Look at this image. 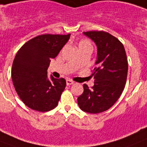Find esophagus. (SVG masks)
Returning <instances> with one entry per match:
<instances>
[{
  "instance_id": "1",
  "label": "esophagus",
  "mask_w": 147,
  "mask_h": 147,
  "mask_svg": "<svg viewBox=\"0 0 147 147\" xmlns=\"http://www.w3.org/2000/svg\"><path fill=\"white\" fill-rule=\"evenodd\" d=\"M74 84V81H71V80L70 79H67L66 80V85H68V86H69V85H71L73 84Z\"/></svg>"
}]
</instances>
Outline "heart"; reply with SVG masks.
<instances>
[{
	"mask_svg": "<svg viewBox=\"0 0 147 147\" xmlns=\"http://www.w3.org/2000/svg\"><path fill=\"white\" fill-rule=\"evenodd\" d=\"M84 47H89V48H91V43L90 42L87 40V39H82L79 42V44H78V48H84Z\"/></svg>",
	"mask_w": 147,
	"mask_h": 147,
	"instance_id": "b5f03b06",
	"label": "heart"
}]
</instances>
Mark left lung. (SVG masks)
I'll return each mask as SVG.
<instances>
[{"label": "left lung", "mask_w": 147, "mask_h": 147, "mask_svg": "<svg viewBox=\"0 0 147 147\" xmlns=\"http://www.w3.org/2000/svg\"><path fill=\"white\" fill-rule=\"evenodd\" d=\"M83 34L96 45V67L91 75L93 87L83 85L84 92L78 98V104L83 111L98 113L112 107L123 92L128 73L127 57L121 42L111 34L105 31Z\"/></svg>", "instance_id": "8db88e82"}]
</instances>
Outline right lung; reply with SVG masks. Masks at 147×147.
Returning a JSON list of instances; mask_svg holds the SVG:
<instances>
[{
    "label": "right lung",
    "mask_w": 147,
    "mask_h": 147,
    "mask_svg": "<svg viewBox=\"0 0 147 147\" xmlns=\"http://www.w3.org/2000/svg\"><path fill=\"white\" fill-rule=\"evenodd\" d=\"M67 35L43 34L22 45L13 60L12 79L16 91L28 108L49 111L58 105L66 87L64 78H49L47 69L69 39Z\"/></svg>",
    "instance_id": "obj_1"
}]
</instances>
